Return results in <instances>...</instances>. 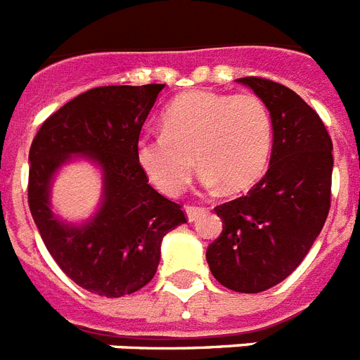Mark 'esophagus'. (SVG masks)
<instances>
[{"label": "esophagus", "mask_w": 360, "mask_h": 360, "mask_svg": "<svg viewBox=\"0 0 360 360\" xmlns=\"http://www.w3.org/2000/svg\"><path fill=\"white\" fill-rule=\"evenodd\" d=\"M185 211H186V217H188V220H191V222H194V220H196L198 217H200V214L205 213V209H203V207H194V205H186Z\"/></svg>", "instance_id": "1"}]
</instances>
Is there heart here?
<instances>
[{"instance_id": "1", "label": "heart", "mask_w": 360, "mask_h": 360, "mask_svg": "<svg viewBox=\"0 0 360 360\" xmlns=\"http://www.w3.org/2000/svg\"><path fill=\"white\" fill-rule=\"evenodd\" d=\"M273 141V115L262 98L200 89L166 108L162 134L138 140L136 162L166 196H179L191 183L194 156L203 185L240 192L265 174Z\"/></svg>"}]
</instances>
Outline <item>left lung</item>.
I'll return each instance as SVG.
<instances>
[{
  "label": "left lung",
  "mask_w": 360,
  "mask_h": 360,
  "mask_svg": "<svg viewBox=\"0 0 360 360\" xmlns=\"http://www.w3.org/2000/svg\"><path fill=\"white\" fill-rule=\"evenodd\" d=\"M273 115L267 174L246 196L214 207L222 233L207 248L211 273L228 290L259 293L288 278L314 245L330 207L333 141L319 115L290 87L246 76Z\"/></svg>",
  "instance_id": "8db88e82"
}]
</instances>
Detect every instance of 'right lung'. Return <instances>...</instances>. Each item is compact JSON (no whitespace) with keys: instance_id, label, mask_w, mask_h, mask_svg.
<instances>
[{"instance_id":"right-lung-1","label":"right lung","mask_w":360,"mask_h":360,"mask_svg":"<svg viewBox=\"0 0 360 360\" xmlns=\"http://www.w3.org/2000/svg\"><path fill=\"white\" fill-rule=\"evenodd\" d=\"M164 86L89 89L50 115L31 143V217L61 271L101 297L130 295L151 282L162 237L186 222L179 203L158 194L136 162L141 127ZM72 154L103 169L101 205L84 225L63 223L49 205L53 175Z\"/></svg>"}]
</instances>
